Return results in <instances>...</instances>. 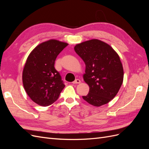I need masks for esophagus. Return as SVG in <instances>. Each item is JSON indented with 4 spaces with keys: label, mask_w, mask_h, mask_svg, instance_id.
I'll return each instance as SVG.
<instances>
[{
    "label": "esophagus",
    "mask_w": 149,
    "mask_h": 149,
    "mask_svg": "<svg viewBox=\"0 0 149 149\" xmlns=\"http://www.w3.org/2000/svg\"><path fill=\"white\" fill-rule=\"evenodd\" d=\"M80 83H81V81L78 79H76L72 83H73V84H79Z\"/></svg>",
    "instance_id": "34e87169"
}]
</instances>
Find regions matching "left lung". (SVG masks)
Returning a JSON list of instances; mask_svg holds the SVG:
<instances>
[{
	"label": "left lung",
	"instance_id": "obj_1",
	"mask_svg": "<svg viewBox=\"0 0 149 149\" xmlns=\"http://www.w3.org/2000/svg\"><path fill=\"white\" fill-rule=\"evenodd\" d=\"M74 49L86 65L83 77L89 91L83 100L96 107L106 104L116 96L123 82L119 55L109 44L97 39L76 44Z\"/></svg>",
	"mask_w": 149,
	"mask_h": 149
}]
</instances>
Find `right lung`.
<instances>
[{"mask_svg": "<svg viewBox=\"0 0 149 149\" xmlns=\"http://www.w3.org/2000/svg\"><path fill=\"white\" fill-rule=\"evenodd\" d=\"M68 45L49 40L38 45L27 57L22 82L28 96L40 106H47L55 102L65 86L54 65L57 56Z\"/></svg>", "mask_w": 149, "mask_h": 149, "instance_id": "1", "label": "right lung"}]
</instances>
